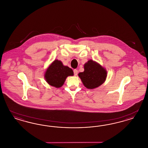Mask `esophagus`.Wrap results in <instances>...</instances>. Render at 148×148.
Listing matches in <instances>:
<instances>
[{
  "mask_svg": "<svg viewBox=\"0 0 148 148\" xmlns=\"http://www.w3.org/2000/svg\"><path fill=\"white\" fill-rule=\"evenodd\" d=\"M73 72H74V75H75V76H77V74H78V70H76V69H75V70H73Z\"/></svg>",
  "mask_w": 148,
  "mask_h": 148,
  "instance_id": "esophagus-1",
  "label": "esophagus"
}]
</instances>
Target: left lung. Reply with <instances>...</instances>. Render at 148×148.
I'll list each match as a JSON object with an SVG mask.
<instances>
[{"label": "left lung", "mask_w": 148, "mask_h": 148, "mask_svg": "<svg viewBox=\"0 0 148 148\" xmlns=\"http://www.w3.org/2000/svg\"><path fill=\"white\" fill-rule=\"evenodd\" d=\"M84 71L78 73V76L87 89L96 88L106 81L107 76V70L98 62L90 59L84 64Z\"/></svg>", "instance_id": "8db88e82"}]
</instances>
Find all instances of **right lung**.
<instances>
[{"instance_id": "right-lung-1", "label": "right lung", "mask_w": 148, "mask_h": 148, "mask_svg": "<svg viewBox=\"0 0 148 148\" xmlns=\"http://www.w3.org/2000/svg\"><path fill=\"white\" fill-rule=\"evenodd\" d=\"M73 75L71 68L64 66L60 60L56 59L48 67L44 77L48 84L58 88L63 86L67 77Z\"/></svg>"}]
</instances>
